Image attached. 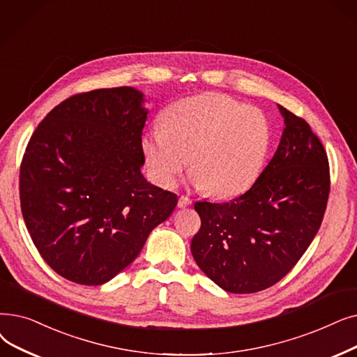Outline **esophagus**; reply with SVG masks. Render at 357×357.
Returning a JSON list of instances; mask_svg holds the SVG:
<instances>
[{
	"mask_svg": "<svg viewBox=\"0 0 357 357\" xmlns=\"http://www.w3.org/2000/svg\"><path fill=\"white\" fill-rule=\"evenodd\" d=\"M192 203V201L188 198V197H185V195H181L179 197V199H178V207L179 208H183V207H188L190 204Z\"/></svg>",
	"mask_w": 357,
	"mask_h": 357,
	"instance_id": "34e87169",
	"label": "esophagus"
}]
</instances>
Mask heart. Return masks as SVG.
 I'll use <instances>...</instances> for the list:
<instances>
[{"mask_svg":"<svg viewBox=\"0 0 357 357\" xmlns=\"http://www.w3.org/2000/svg\"><path fill=\"white\" fill-rule=\"evenodd\" d=\"M270 147L266 115L215 93L170 105L162 128L142 138L149 172L159 185L174 187L188 158L192 183L219 198L250 190L264 170Z\"/></svg>","mask_w":357,"mask_h":357,"instance_id":"heart-1","label":"heart"}]
</instances>
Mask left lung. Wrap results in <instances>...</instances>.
<instances>
[{
	"instance_id": "1",
	"label": "left lung",
	"mask_w": 357,
	"mask_h": 357,
	"mask_svg": "<svg viewBox=\"0 0 357 357\" xmlns=\"http://www.w3.org/2000/svg\"><path fill=\"white\" fill-rule=\"evenodd\" d=\"M284 130L258 181L229 203L197 201V266L230 293L268 289L296 266L324 219L330 194L327 153L307 122L277 105Z\"/></svg>"
}]
</instances>
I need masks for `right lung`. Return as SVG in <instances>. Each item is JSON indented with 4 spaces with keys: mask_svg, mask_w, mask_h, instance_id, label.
I'll return each instance as SVG.
<instances>
[{
    "mask_svg": "<svg viewBox=\"0 0 357 357\" xmlns=\"http://www.w3.org/2000/svg\"><path fill=\"white\" fill-rule=\"evenodd\" d=\"M134 87L91 90L39 123L20 167V203L39 254L74 283L109 282L138 257L176 194L146 181L149 111Z\"/></svg>",
    "mask_w": 357,
    "mask_h": 357,
    "instance_id": "add662e5",
    "label": "right lung"
}]
</instances>
